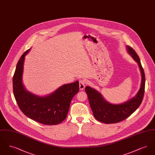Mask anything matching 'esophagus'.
Listing matches in <instances>:
<instances>
[{"instance_id": "obj_1", "label": "esophagus", "mask_w": 155, "mask_h": 155, "mask_svg": "<svg viewBox=\"0 0 155 155\" xmlns=\"http://www.w3.org/2000/svg\"><path fill=\"white\" fill-rule=\"evenodd\" d=\"M85 85H86V81L85 80H80V85H79V87H80V89L81 90H83L85 88Z\"/></svg>"}]
</instances>
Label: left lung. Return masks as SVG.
<instances>
[{"label":"left lung","instance_id":"left-lung-1","mask_svg":"<svg viewBox=\"0 0 155 155\" xmlns=\"http://www.w3.org/2000/svg\"><path fill=\"white\" fill-rule=\"evenodd\" d=\"M127 48L129 54L138 63L142 76L140 89L136 96L125 103L113 104L106 102L101 94L94 89L88 86L85 88L94 117L105 124L117 123L125 120L138 108L143 100L145 85L144 71L137 53L130 46H127Z\"/></svg>","mask_w":155,"mask_h":155}]
</instances>
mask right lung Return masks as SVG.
<instances>
[{
  "label": "right lung",
  "mask_w": 155,
  "mask_h": 155,
  "mask_svg": "<svg viewBox=\"0 0 155 155\" xmlns=\"http://www.w3.org/2000/svg\"><path fill=\"white\" fill-rule=\"evenodd\" d=\"M30 49L24 52L19 59L13 77L15 101L28 117L45 125L58 124L66 118L71 101L79 91V81L64 85L44 97L27 91L22 85V75L25 56Z\"/></svg>",
  "instance_id": "add662e5"
}]
</instances>
